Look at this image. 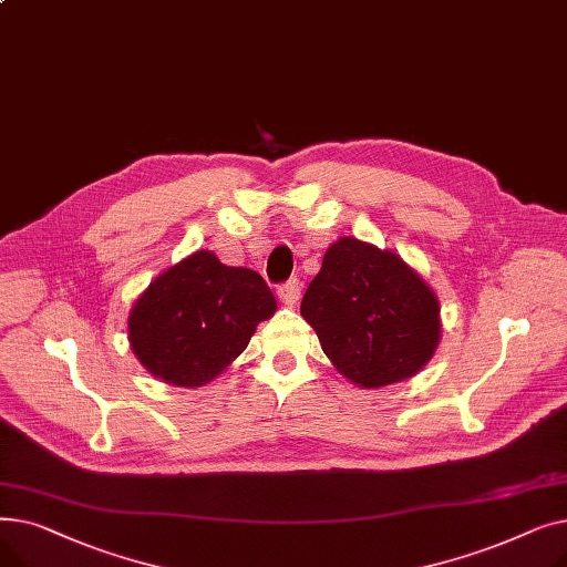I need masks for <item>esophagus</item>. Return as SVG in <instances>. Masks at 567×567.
<instances>
[{
	"instance_id": "esophagus-1",
	"label": "esophagus",
	"mask_w": 567,
	"mask_h": 567,
	"mask_svg": "<svg viewBox=\"0 0 567 567\" xmlns=\"http://www.w3.org/2000/svg\"><path fill=\"white\" fill-rule=\"evenodd\" d=\"M278 296L285 303H296L301 296V280L299 278H289L287 282L278 285Z\"/></svg>"
}]
</instances>
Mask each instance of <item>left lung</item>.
<instances>
[{"mask_svg":"<svg viewBox=\"0 0 567 567\" xmlns=\"http://www.w3.org/2000/svg\"><path fill=\"white\" fill-rule=\"evenodd\" d=\"M301 315L333 365L365 389L413 377L441 333L434 291L398 255L351 236L326 250Z\"/></svg>","mask_w":567,"mask_h":567,"instance_id":"1","label":"left lung"}]
</instances>
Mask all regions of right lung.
<instances>
[{"label":"right lung","mask_w":567,"mask_h":567,"mask_svg":"<svg viewBox=\"0 0 567 567\" xmlns=\"http://www.w3.org/2000/svg\"><path fill=\"white\" fill-rule=\"evenodd\" d=\"M274 312V291L259 274L197 250L148 285L128 317V336L148 372L197 389L218 377Z\"/></svg>","instance_id":"1"}]
</instances>
